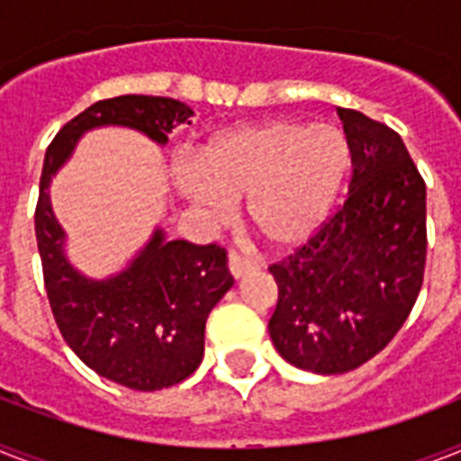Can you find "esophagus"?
<instances>
[{"mask_svg":"<svg viewBox=\"0 0 461 461\" xmlns=\"http://www.w3.org/2000/svg\"><path fill=\"white\" fill-rule=\"evenodd\" d=\"M256 263H253L251 258H246V256H241V253L237 251H231L230 253V273L231 277H244V275H249L251 270H256Z\"/></svg>","mask_w":461,"mask_h":461,"instance_id":"esophagus-1","label":"esophagus"}]
</instances>
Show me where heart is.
Segmentation results:
<instances>
[{
	"mask_svg": "<svg viewBox=\"0 0 461 461\" xmlns=\"http://www.w3.org/2000/svg\"><path fill=\"white\" fill-rule=\"evenodd\" d=\"M349 169V143L337 126L277 119L239 126L176 172V186L210 220H230L234 201L275 249L303 244L328 220Z\"/></svg>",
	"mask_w": 461,
	"mask_h": 461,
	"instance_id": "b5f03b06",
	"label": "heart"
}]
</instances>
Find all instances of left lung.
<instances>
[{"mask_svg": "<svg viewBox=\"0 0 461 461\" xmlns=\"http://www.w3.org/2000/svg\"><path fill=\"white\" fill-rule=\"evenodd\" d=\"M351 153L349 194L313 237L267 267L275 349L303 371L337 375L397 335L423 285L426 181L404 140L357 110H337Z\"/></svg>", "mask_w": 461, "mask_h": 461, "instance_id": "left-lung-1", "label": "left lung"}]
</instances>
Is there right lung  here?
I'll use <instances>...</instances> for the list:
<instances>
[{"mask_svg": "<svg viewBox=\"0 0 461 461\" xmlns=\"http://www.w3.org/2000/svg\"><path fill=\"white\" fill-rule=\"evenodd\" d=\"M194 112L179 100L119 95L90 104L61 126L45 153L35 205V237L45 292L61 337L83 364L119 385L153 393L172 387L198 368L205 321L234 285L222 246L165 241L153 234L140 256L110 280H88L61 251L64 231L50 205V179L95 126H131L155 143L188 122Z\"/></svg>", "mask_w": 461, "mask_h": 461, "instance_id": "add662e5", "label": "right lung"}]
</instances>
